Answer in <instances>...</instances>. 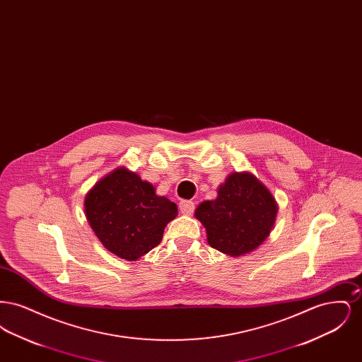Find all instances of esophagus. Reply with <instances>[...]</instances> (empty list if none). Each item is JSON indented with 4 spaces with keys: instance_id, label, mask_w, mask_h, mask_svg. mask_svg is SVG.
I'll list each match as a JSON object with an SVG mask.
<instances>
[{
    "instance_id": "34e87169",
    "label": "esophagus",
    "mask_w": 362,
    "mask_h": 362,
    "mask_svg": "<svg viewBox=\"0 0 362 362\" xmlns=\"http://www.w3.org/2000/svg\"><path fill=\"white\" fill-rule=\"evenodd\" d=\"M179 209H180V213H182V214L191 216L192 211H194V209H195V205H194V202H191V201H182V202L179 204Z\"/></svg>"
}]
</instances>
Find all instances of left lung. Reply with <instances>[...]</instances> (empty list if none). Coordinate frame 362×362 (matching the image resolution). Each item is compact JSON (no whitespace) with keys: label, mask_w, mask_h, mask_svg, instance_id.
<instances>
[{"label":"left lung","mask_w":362,"mask_h":362,"mask_svg":"<svg viewBox=\"0 0 362 362\" xmlns=\"http://www.w3.org/2000/svg\"><path fill=\"white\" fill-rule=\"evenodd\" d=\"M276 199L251 173H230L214 201H205L195 217L206 229L210 247L230 257L258 248L276 223Z\"/></svg>","instance_id":"1"}]
</instances>
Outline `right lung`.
Returning a JSON list of instances; mask_svg holds the SVG:
<instances>
[{"mask_svg":"<svg viewBox=\"0 0 362 362\" xmlns=\"http://www.w3.org/2000/svg\"><path fill=\"white\" fill-rule=\"evenodd\" d=\"M86 216L104 247L126 260H137L160 244L177 206L158 197L149 182L124 167L104 176L86 194Z\"/></svg>","mask_w":362,"mask_h":362,"instance_id":"add662e5","label":"right lung"}]
</instances>
